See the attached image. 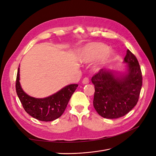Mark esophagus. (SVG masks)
Returning a JSON list of instances; mask_svg holds the SVG:
<instances>
[{"label":"esophagus","mask_w":156,"mask_h":156,"mask_svg":"<svg viewBox=\"0 0 156 156\" xmlns=\"http://www.w3.org/2000/svg\"><path fill=\"white\" fill-rule=\"evenodd\" d=\"M82 83H83V84H88V83H89V79H88L87 77L84 78L83 80V81H82Z\"/></svg>","instance_id":"34e87169"}]
</instances>
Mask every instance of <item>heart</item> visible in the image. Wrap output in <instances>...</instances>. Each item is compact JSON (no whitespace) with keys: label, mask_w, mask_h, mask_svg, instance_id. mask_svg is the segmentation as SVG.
Segmentation results:
<instances>
[{"label":"heart","mask_w":156,"mask_h":156,"mask_svg":"<svg viewBox=\"0 0 156 156\" xmlns=\"http://www.w3.org/2000/svg\"><path fill=\"white\" fill-rule=\"evenodd\" d=\"M115 55L116 53L113 51H110L108 45L102 43H91L83 48L79 58L84 63H90L98 60L92 69L94 72H98L109 64Z\"/></svg>","instance_id":"heart-1"}]
</instances>
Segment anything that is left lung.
Segmentation results:
<instances>
[{"mask_svg":"<svg viewBox=\"0 0 156 156\" xmlns=\"http://www.w3.org/2000/svg\"><path fill=\"white\" fill-rule=\"evenodd\" d=\"M122 72L101 69L94 75L95 87L93 105L105 119H114L126 115L136 104L142 87V73L135 56L127 49Z\"/></svg>","mask_w":156,"mask_h":156,"instance_id":"obj_1","label":"left lung"}]
</instances>
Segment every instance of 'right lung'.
<instances>
[{
  "label": "right lung",
  "instance_id": "obj_1",
  "mask_svg": "<svg viewBox=\"0 0 156 156\" xmlns=\"http://www.w3.org/2000/svg\"><path fill=\"white\" fill-rule=\"evenodd\" d=\"M20 71L19 66L16 84V92L23 108L28 114L37 120L44 122L53 121L62 116L78 84H69L48 97L36 98L28 95L23 90L20 82Z\"/></svg>",
  "mask_w": 156,
  "mask_h": 156
}]
</instances>
